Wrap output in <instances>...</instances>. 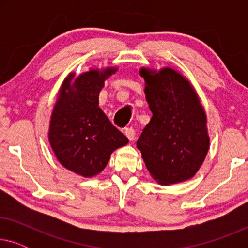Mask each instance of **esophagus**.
I'll use <instances>...</instances> for the list:
<instances>
[{"label":"esophagus","mask_w":248,"mask_h":248,"mask_svg":"<svg viewBox=\"0 0 248 248\" xmlns=\"http://www.w3.org/2000/svg\"><path fill=\"white\" fill-rule=\"evenodd\" d=\"M124 133L128 138V140H130V141L133 140L134 137H135V131H134V128H132V127H126V128H125Z\"/></svg>","instance_id":"esophagus-1"}]
</instances>
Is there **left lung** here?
I'll list each match as a JSON object with an SVG mask.
<instances>
[{
  "instance_id": "1",
  "label": "left lung",
  "mask_w": 248,
  "mask_h": 248,
  "mask_svg": "<svg viewBox=\"0 0 248 248\" xmlns=\"http://www.w3.org/2000/svg\"><path fill=\"white\" fill-rule=\"evenodd\" d=\"M152 117L137 147L152 177L161 185L192 178L209 150L206 117L191 83L170 67L141 69Z\"/></svg>"
}]
</instances>
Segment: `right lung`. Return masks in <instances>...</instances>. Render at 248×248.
<instances>
[{"instance_id": "1", "label": "right lung", "mask_w": 248, "mask_h": 248, "mask_svg": "<svg viewBox=\"0 0 248 248\" xmlns=\"http://www.w3.org/2000/svg\"><path fill=\"white\" fill-rule=\"evenodd\" d=\"M117 71L90 70L78 77L66 78L50 117L49 143L64 167L83 177L103 170L117 148L128 139L111 124L99 105L104 81Z\"/></svg>"}]
</instances>
